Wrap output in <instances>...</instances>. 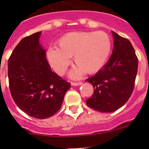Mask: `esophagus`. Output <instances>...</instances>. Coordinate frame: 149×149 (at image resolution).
Masks as SVG:
<instances>
[{"label":"esophagus","mask_w":149,"mask_h":149,"mask_svg":"<svg viewBox=\"0 0 149 149\" xmlns=\"http://www.w3.org/2000/svg\"><path fill=\"white\" fill-rule=\"evenodd\" d=\"M82 82L81 81H79V82H71V85L72 86H79V85H81Z\"/></svg>","instance_id":"obj_1"}]
</instances>
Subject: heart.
I'll return each instance as SVG.
<instances>
[{
	"label": "heart",
	"instance_id": "1",
	"mask_svg": "<svg viewBox=\"0 0 149 149\" xmlns=\"http://www.w3.org/2000/svg\"><path fill=\"white\" fill-rule=\"evenodd\" d=\"M112 48L110 37L104 31H73L62 36L58 48L51 47L47 56L58 74L63 75L70 64V58L78 65L71 71L73 78H79L84 71L91 74L105 65Z\"/></svg>",
	"mask_w": 149,
	"mask_h": 149
}]
</instances>
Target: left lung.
Here are the masks:
<instances>
[{"mask_svg": "<svg viewBox=\"0 0 149 149\" xmlns=\"http://www.w3.org/2000/svg\"><path fill=\"white\" fill-rule=\"evenodd\" d=\"M113 52L101 70L86 81L94 93L87 106L102 112H112L127 102L134 89L139 60L131 42L112 31Z\"/></svg>", "mask_w": 149, "mask_h": 149, "instance_id": "1", "label": "left lung"}]
</instances>
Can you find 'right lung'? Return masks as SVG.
Returning a JSON list of instances; mask_svg holds the SVG:
<instances>
[{
	"mask_svg": "<svg viewBox=\"0 0 149 149\" xmlns=\"http://www.w3.org/2000/svg\"><path fill=\"white\" fill-rule=\"evenodd\" d=\"M40 34L24 37L14 48L8 61V76L16 105L29 116L45 119L61 109L70 84L52 71L39 42Z\"/></svg>",
	"mask_w": 149,
	"mask_h": 149,
	"instance_id": "1",
	"label": "right lung"
}]
</instances>
